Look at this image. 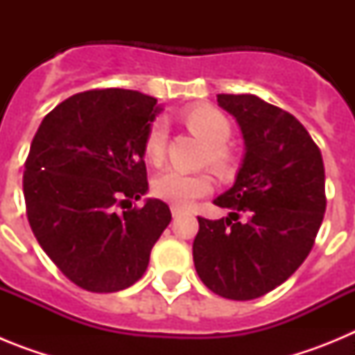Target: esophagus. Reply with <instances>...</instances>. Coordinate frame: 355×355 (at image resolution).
<instances>
[{
  "mask_svg": "<svg viewBox=\"0 0 355 355\" xmlns=\"http://www.w3.org/2000/svg\"><path fill=\"white\" fill-rule=\"evenodd\" d=\"M171 213H172V216H180L181 213H183V209L178 208V206H171Z\"/></svg>",
  "mask_w": 355,
  "mask_h": 355,
  "instance_id": "esophagus-1",
  "label": "esophagus"
}]
</instances>
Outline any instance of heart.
<instances>
[{
	"mask_svg": "<svg viewBox=\"0 0 355 355\" xmlns=\"http://www.w3.org/2000/svg\"><path fill=\"white\" fill-rule=\"evenodd\" d=\"M187 128L206 144L205 162L220 175H229L234 168V155L225 144L231 139V122L213 106H196L183 114ZM167 128L163 121H155L147 128L144 155L150 163L159 165L165 156ZM213 180L208 172H181L175 168L162 172L153 183V192L178 208H184L197 197L211 192Z\"/></svg>",
	"mask_w": 355,
	"mask_h": 355,
	"instance_id": "obj_1",
	"label": "heart"
}]
</instances>
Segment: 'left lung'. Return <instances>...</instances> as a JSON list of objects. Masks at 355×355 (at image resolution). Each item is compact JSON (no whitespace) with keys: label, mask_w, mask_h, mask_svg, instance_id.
Masks as SVG:
<instances>
[{"label":"left lung","mask_w":355,"mask_h":355,"mask_svg":"<svg viewBox=\"0 0 355 355\" xmlns=\"http://www.w3.org/2000/svg\"><path fill=\"white\" fill-rule=\"evenodd\" d=\"M236 119L245 155L234 184L213 205L220 220L199 218L193 263L224 299L252 300L283 284L311 252L325 213L324 159L291 114L252 94H218Z\"/></svg>","instance_id":"1"}]
</instances>
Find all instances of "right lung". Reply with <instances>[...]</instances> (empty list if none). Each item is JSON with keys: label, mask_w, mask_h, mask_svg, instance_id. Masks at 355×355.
<instances>
[{"label": "right lung", "mask_w": 355, "mask_h": 355, "mask_svg": "<svg viewBox=\"0 0 355 355\" xmlns=\"http://www.w3.org/2000/svg\"><path fill=\"white\" fill-rule=\"evenodd\" d=\"M159 110L137 90H87L51 110L33 137L23 175L28 222L83 290L112 293L137 283L171 224L163 200L130 202L149 190L144 139Z\"/></svg>", "instance_id": "obj_1"}]
</instances>
